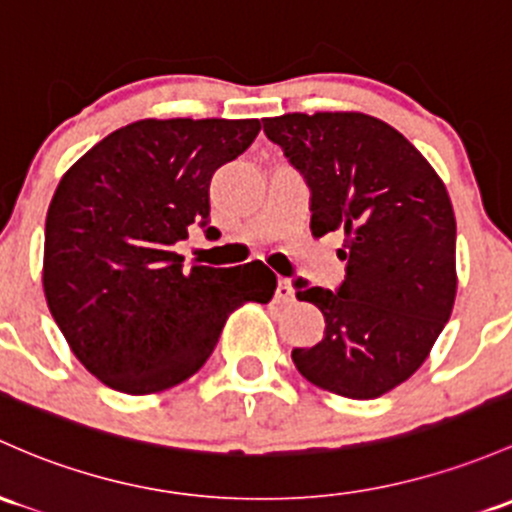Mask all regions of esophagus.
I'll return each instance as SVG.
<instances>
[{"mask_svg": "<svg viewBox=\"0 0 512 512\" xmlns=\"http://www.w3.org/2000/svg\"><path fill=\"white\" fill-rule=\"evenodd\" d=\"M277 299L279 301H292L294 299V292H292V284H289V279H284V277L277 279Z\"/></svg>", "mask_w": 512, "mask_h": 512, "instance_id": "obj_1", "label": "esophagus"}]
</instances>
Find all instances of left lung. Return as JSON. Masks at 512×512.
Returning a JSON list of instances; mask_svg holds the SVG:
<instances>
[{
  "instance_id": "left-lung-1",
  "label": "left lung",
  "mask_w": 512,
  "mask_h": 512,
  "mask_svg": "<svg viewBox=\"0 0 512 512\" xmlns=\"http://www.w3.org/2000/svg\"><path fill=\"white\" fill-rule=\"evenodd\" d=\"M309 186L311 233L346 235L336 292L294 279L319 306L324 338L294 348L309 383L373 400L424 363L456 297V220L429 161L387 122L363 112H316L262 122Z\"/></svg>"
}]
</instances>
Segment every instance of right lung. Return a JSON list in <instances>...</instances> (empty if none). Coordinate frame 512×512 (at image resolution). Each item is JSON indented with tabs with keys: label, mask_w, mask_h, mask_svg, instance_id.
<instances>
[{
	"label": "right lung",
	"mask_w": 512,
	"mask_h": 512,
	"mask_svg": "<svg viewBox=\"0 0 512 512\" xmlns=\"http://www.w3.org/2000/svg\"><path fill=\"white\" fill-rule=\"evenodd\" d=\"M260 120H139L107 134L58 184L46 215L43 292L75 358L112 390L184 383L225 319L267 304L277 277L260 260L191 267L176 245L193 225L218 238L215 169L238 159Z\"/></svg>",
	"instance_id": "obj_1"
}]
</instances>
